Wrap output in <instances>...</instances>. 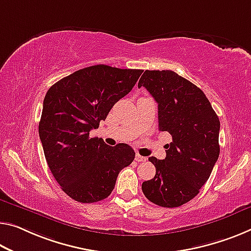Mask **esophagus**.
<instances>
[{"instance_id":"34e87169","label":"esophagus","mask_w":251,"mask_h":251,"mask_svg":"<svg viewBox=\"0 0 251 251\" xmlns=\"http://www.w3.org/2000/svg\"><path fill=\"white\" fill-rule=\"evenodd\" d=\"M134 159H136V160L138 161V163H140V161H146V160H147V157L140 156V155H139V153H137L136 158H134Z\"/></svg>"}]
</instances>
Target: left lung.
<instances>
[{"label":"left lung","instance_id":"8db88e82","mask_svg":"<svg viewBox=\"0 0 251 251\" xmlns=\"http://www.w3.org/2000/svg\"><path fill=\"white\" fill-rule=\"evenodd\" d=\"M144 86L158 103V126L171 133L163 160L149 157L156 175L142 183L150 202L177 207L199 194L217 163L220 120L201 88L173 71H146Z\"/></svg>","mask_w":251,"mask_h":251}]
</instances>
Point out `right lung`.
I'll list each match as a JSON object with an SVG mask.
<instances>
[{
	"mask_svg": "<svg viewBox=\"0 0 251 251\" xmlns=\"http://www.w3.org/2000/svg\"><path fill=\"white\" fill-rule=\"evenodd\" d=\"M142 72L95 65L64 77L46 94L39 122L42 148L57 183L75 201L106 199L119 173L133 161L129 145L111 147L91 138L90 131L132 90Z\"/></svg>",
	"mask_w": 251,
	"mask_h": 251,
	"instance_id": "1",
	"label": "right lung"
}]
</instances>
